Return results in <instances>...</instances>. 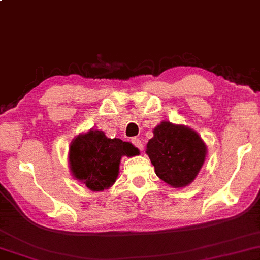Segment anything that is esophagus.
Returning a JSON list of instances; mask_svg holds the SVG:
<instances>
[{"instance_id":"esophagus-1","label":"esophagus","mask_w":260,"mask_h":260,"mask_svg":"<svg viewBox=\"0 0 260 260\" xmlns=\"http://www.w3.org/2000/svg\"><path fill=\"white\" fill-rule=\"evenodd\" d=\"M132 143H133L134 146L139 148L140 151L144 150V144H143V141H141L140 139H138V138H134V139H132Z\"/></svg>"}]
</instances>
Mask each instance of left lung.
Here are the masks:
<instances>
[{
    "instance_id": "1",
    "label": "left lung",
    "mask_w": 260,
    "mask_h": 260,
    "mask_svg": "<svg viewBox=\"0 0 260 260\" xmlns=\"http://www.w3.org/2000/svg\"><path fill=\"white\" fill-rule=\"evenodd\" d=\"M146 153L159 178L172 188H183L200 172L206 160L207 146L191 128L162 121L153 129Z\"/></svg>"
}]
</instances>
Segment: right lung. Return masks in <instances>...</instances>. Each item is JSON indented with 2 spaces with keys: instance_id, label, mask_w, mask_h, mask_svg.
Returning <instances> with one entry per match:
<instances>
[{
  "instance_id": "add662e5",
  "label": "right lung",
  "mask_w": 260,
  "mask_h": 260,
  "mask_svg": "<svg viewBox=\"0 0 260 260\" xmlns=\"http://www.w3.org/2000/svg\"><path fill=\"white\" fill-rule=\"evenodd\" d=\"M137 154L139 150L131 143L110 139L102 131L90 129L71 141L69 162L76 179L92 191H102L115 183L121 157Z\"/></svg>"
}]
</instances>
